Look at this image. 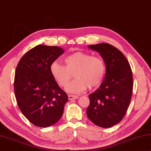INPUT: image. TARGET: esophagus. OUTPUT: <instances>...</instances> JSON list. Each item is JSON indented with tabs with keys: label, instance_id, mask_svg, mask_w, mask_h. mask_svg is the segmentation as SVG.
<instances>
[{
	"label": "esophagus",
	"instance_id": "esophagus-1",
	"mask_svg": "<svg viewBox=\"0 0 151 151\" xmlns=\"http://www.w3.org/2000/svg\"><path fill=\"white\" fill-rule=\"evenodd\" d=\"M78 96H75V95H72V94H69L68 95V99L70 101H72V100H75V99H77Z\"/></svg>",
	"mask_w": 151,
	"mask_h": 151
}]
</instances>
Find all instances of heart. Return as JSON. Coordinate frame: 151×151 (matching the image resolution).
Segmentation results:
<instances>
[{"label": "heart", "instance_id": "obj_1", "mask_svg": "<svg viewBox=\"0 0 151 151\" xmlns=\"http://www.w3.org/2000/svg\"><path fill=\"white\" fill-rule=\"evenodd\" d=\"M65 65L54 61L50 66V74L60 87H65L73 76L76 78L68 86V92L78 94L88 87L92 89L99 86L105 75V61L99 57L77 52L63 59Z\"/></svg>", "mask_w": 151, "mask_h": 151}]
</instances>
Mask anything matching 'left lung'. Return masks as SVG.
<instances>
[{"instance_id":"left-lung-1","label":"left lung","mask_w":151,"mask_h":151,"mask_svg":"<svg viewBox=\"0 0 151 151\" xmlns=\"http://www.w3.org/2000/svg\"><path fill=\"white\" fill-rule=\"evenodd\" d=\"M88 47L103 57L106 74L99 88L89 95L87 116L97 126L109 128L120 122L128 109L133 93L132 70L122 52L111 44Z\"/></svg>"}]
</instances>
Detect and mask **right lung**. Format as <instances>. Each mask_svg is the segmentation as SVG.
Returning <instances> with one entry per match:
<instances>
[{"instance_id":"obj_1","label":"right lung","mask_w":151,"mask_h":151,"mask_svg":"<svg viewBox=\"0 0 151 151\" xmlns=\"http://www.w3.org/2000/svg\"><path fill=\"white\" fill-rule=\"evenodd\" d=\"M63 50L59 46L37 45L27 52L16 69L14 92L19 109L35 126L48 127L60 120L66 93L52 77L50 66Z\"/></svg>"}]
</instances>
